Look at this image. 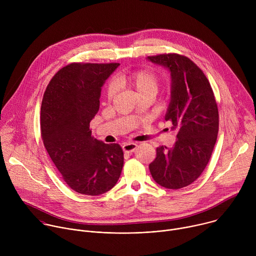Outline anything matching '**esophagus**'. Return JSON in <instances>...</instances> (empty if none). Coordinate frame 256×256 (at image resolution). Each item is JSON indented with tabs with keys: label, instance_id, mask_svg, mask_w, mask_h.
<instances>
[{
	"label": "esophagus",
	"instance_id": "34e87169",
	"mask_svg": "<svg viewBox=\"0 0 256 256\" xmlns=\"http://www.w3.org/2000/svg\"><path fill=\"white\" fill-rule=\"evenodd\" d=\"M138 147V144L134 142H126L122 146V150L126 153H132Z\"/></svg>",
	"mask_w": 256,
	"mask_h": 256
}]
</instances>
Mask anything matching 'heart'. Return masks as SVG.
Returning <instances> with one entry per match:
<instances>
[{"mask_svg":"<svg viewBox=\"0 0 256 256\" xmlns=\"http://www.w3.org/2000/svg\"><path fill=\"white\" fill-rule=\"evenodd\" d=\"M116 83L120 86L132 90L138 97H142L146 95L155 96L158 92L160 81L155 72L149 68H140L134 70L130 74L118 76L116 79ZM116 92V85L110 83L106 90L107 98L112 99Z\"/></svg>","mask_w":256,"mask_h":256,"instance_id":"obj_1","label":"heart"}]
</instances>
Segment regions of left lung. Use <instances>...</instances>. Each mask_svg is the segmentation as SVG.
Listing matches in <instances>:
<instances>
[{
    "instance_id": "obj_1",
    "label": "left lung",
    "mask_w": 256,
    "mask_h": 256,
    "mask_svg": "<svg viewBox=\"0 0 256 256\" xmlns=\"http://www.w3.org/2000/svg\"><path fill=\"white\" fill-rule=\"evenodd\" d=\"M148 60L170 72L171 100L165 120L177 130L173 147H158L149 168L158 184L179 190L196 181L210 161L218 132V106L208 80L192 60L177 54Z\"/></svg>"
}]
</instances>
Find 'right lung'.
Listing matches in <instances>:
<instances>
[{"instance_id":"add662e5","label":"right lung","mask_w":256,"mask_h":256,"mask_svg":"<svg viewBox=\"0 0 256 256\" xmlns=\"http://www.w3.org/2000/svg\"><path fill=\"white\" fill-rule=\"evenodd\" d=\"M118 62H72L52 77L44 94L40 132L44 147L66 184L76 192L99 196L120 176L124 152L118 144L91 136L101 87Z\"/></svg>"}]
</instances>
